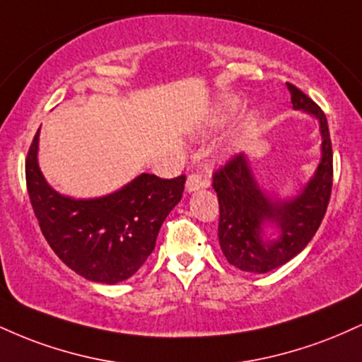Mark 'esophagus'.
Listing matches in <instances>:
<instances>
[{"label": "esophagus", "mask_w": 362, "mask_h": 362, "mask_svg": "<svg viewBox=\"0 0 362 362\" xmlns=\"http://www.w3.org/2000/svg\"><path fill=\"white\" fill-rule=\"evenodd\" d=\"M206 187H209V182L206 178H202V175H199V173H192V175H189V178H187L185 190L189 194L195 192L199 189H206Z\"/></svg>", "instance_id": "1"}]
</instances>
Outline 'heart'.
Masks as SVG:
<instances>
[{"label": "heart", "instance_id": "obj_1", "mask_svg": "<svg viewBox=\"0 0 362 362\" xmlns=\"http://www.w3.org/2000/svg\"><path fill=\"white\" fill-rule=\"evenodd\" d=\"M235 110H236V103L235 102H224V103H221V105L216 107L213 114H211L209 120H207V122H206L204 129H202V132H204V134H207V132L216 131V129H219L221 126H224V124L228 122V119H230L231 115L235 114ZM257 126H259V120H257L255 115H252V117L248 119L247 122H245V126L242 129V134H240V138L235 139L233 143H231V149H240V148H242L245 141H247L253 134V132H255Z\"/></svg>", "mask_w": 362, "mask_h": 362}]
</instances>
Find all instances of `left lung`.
I'll use <instances>...</instances> for the list:
<instances>
[{"mask_svg": "<svg viewBox=\"0 0 362 362\" xmlns=\"http://www.w3.org/2000/svg\"><path fill=\"white\" fill-rule=\"evenodd\" d=\"M286 85L293 109L310 114L320 126V161L308 184L293 197L269 194L243 153L213 177L219 201V247L231 265L252 274L274 271L294 259L317 233L330 201L334 155L327 117L308 95Z\"/></svg>", "mask_w": 362, "mask_h": 362, "instance_id": "1", "label": "left lung"}]
</instances>
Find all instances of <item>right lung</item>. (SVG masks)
<instances>
[{
	"mask_svg": "<svg viewBox=\"0 0 362 362\" xmlns=\"http://www.w3.org/2000/svg\"><path fill=\"white\" fill-rule=\"evenodd\" d=\"M37 131L25 161L32 207L42 235L59 259L85 279L117 284L146 262L158 231L184 192L185 177L141 173L115 192L76 199L59 194L39 167Z\"/></svg>",
	"mask_w": 362,
	"mask_h": 362,
	"instance_id": "add662e5",
	"label": "right lung"
}]
</instances>
